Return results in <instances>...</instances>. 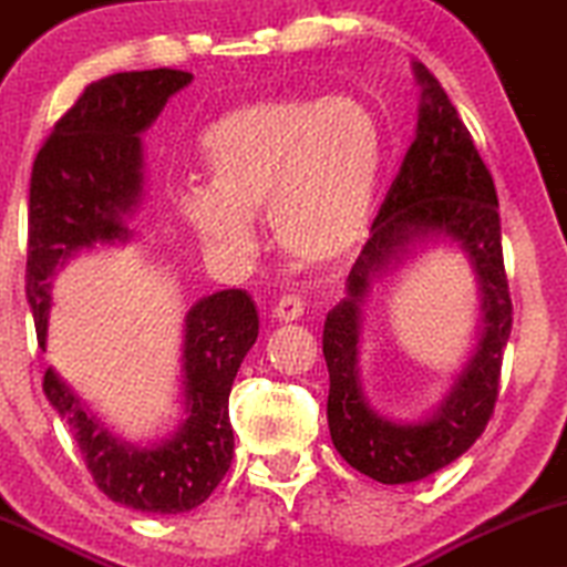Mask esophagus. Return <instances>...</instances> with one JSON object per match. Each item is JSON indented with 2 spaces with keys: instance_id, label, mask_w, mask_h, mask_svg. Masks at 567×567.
Segmentation results:
<instances>
[{
  "instance_id": "34e87169",
  "label": "esophagus",
  "mask_w": 567,
  "mask_h": 567,
  "mask_svg": "<svg viewBox=\"0 0 567 567\" xmlns=\"http://www.w3.org/2000/svg\"><path fill=\"white\" fill-rule=\"evenodd\" d=\"M302 310H305V305H302L300 297L284 295L281 300L276 302V308H272V316H276L278 321L289 323V321H297V318L302 316Z\"/></svg>"
}]
</instances>
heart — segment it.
Masks as SVG:
<instances>
[{"label":"heart","mask_w":567,"mask_h":567,"mask_svg":"<svg viewBox=\"0 0 567 567\" xmlns=\"http://www.w3.org/2000/svg\"><path fill=\"white\" fill-rule=\"evenodd\" d=\"M200 152L212 184L184 187L176 208L208 249L249 257L254 219L267 212L276 244L318 265L364 233L385 136L378 114L351 95H286L216 120Z\"/></svg>","instance_id":"b5f03b06"}]
</instances>
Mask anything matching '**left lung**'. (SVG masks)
Returning a JSON list of instances; mask_svg holds the SVG:
<instances>
[{
    "label": "left lung",
    "instance_id": "1",
    "mask_svg": "<svg viewBox=\"0 0 567 567\" xmlns=\"http://www.w3.org/2000/svg\"><path fill=\"white\" fill-rule=\"evenodd\" d=\"M421 93L415 142L388 189L372 233L348 276V295L323 323L329 369V434L355 472L383 485L425 480L482 436L498 399L504 348L512 334V297L501 249L498 195L447 93L423 63H412ZM457 243L481 284V342L443 404L421 422H391L360 388V305L374 277L417 245Z\"/></svg>",
    "mask_w": 567,
    "mask_h": 567
}]
</instances>
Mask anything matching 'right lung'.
<instances>
[{
  "mask_svg": "<svg viewBox=\"0 0 567 567\" xmlns=\"http://www.w3.org/2000/svg\"><path fill=\"white\" fill-rule=\"evenodd\" d=\"M193 82L179 69L120 72L91 82L37 152L29 189L27 297L37 342H48L50 286L59 267L95 244L131 238L123 216L144 193L142 133L165 101ZM259 316L244 289L203 297L184 318V421L157 444L114 436L53 369L44 396L74 434L87 472L106 498L146 514H182L200 506L233 461L230 388L257 342Z\"/></svg>",
  "mask_w": 567,
  "mask_h": 567,
  "instance_id": "add662e5",
  "label": "right lung"
}]
</instances>
